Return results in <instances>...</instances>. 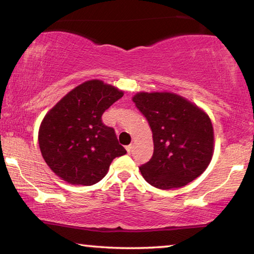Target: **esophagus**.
<instances>
[{"label": "esophagus", "mask_w": 254, "mask_h": 254, "mask_svg": "<svg viewBox=\"0 0 254 254\" xmlns=\"http://www.w3.org/2000/svg\"><path fill=\"white\" fill-rule=\"evenodd\" d=\"M132 144H130V145H127V147H126V149H127V151L128 152V153H130L131 152V150H132Z\"/></svg>", "instance_id": "34e87169"}]
</instances>
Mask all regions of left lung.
<instances>
[{"mask_svg": "<svg viewBox=\"0 0 254 254\" xmlns=\"http://www.w3.org/2000/svg\"><path fill=\"white\" fill-rule=\"evenodd\" d=\"M132 101L152 131L153 156L139 168L145 182L159 189H171L199 177L214 154V128L208 114L173 92H139Z\"/></svg>", "mask_w": 254, "mask_h": 254, "instance_id": "1", "label": "left lung"}]
</instances>
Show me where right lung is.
<instances>
[{
	"mask_svg": "<svg viewBox=\"0 0 254 254\" xmlns=\"http://www.w3.org/2000/svg\"><path fill=\"white\" fill-rule=\"evenodd\" d=\"M124 92L100 79L76 86L48 111L38 141L42 158L70 185L91 186L105 177L114 158L127 153L102 115Z\"/></svg>",
	"mask_w": 254,
	"mask_h": 254,
	"instance_id": "right-lung-1",
	"label": "right lung"
}]
</instances>
